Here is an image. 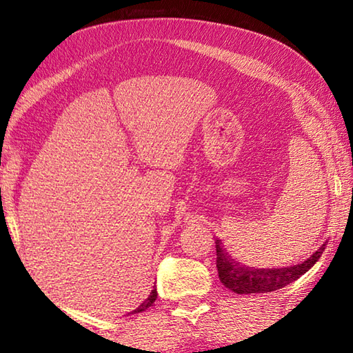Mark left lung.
Here are the masks:
<instances>
[{
	"mask_svg": "<svg viewBox=\"0 0 353 353\" xmlns=\"http://www.w3.org/2000/svg\"><path fill=\"white\" fill-rule=\"evenodd\" d=\"M216 270H219L220 281L236 294H260L272 292L276 289L288 286L296 281L303 273L308 272L321 257L326 244H323L312 257L303 260L302 263L288 268H250L239 265L230 259V255L221 248V243L216 239Z\"/></svg>",
	"mask_w": 353,
	"mask_h": 353,
	"instance_id": "8db88e82",
	"label": "left lung"
}]
</instances>
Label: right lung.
Segmentation results:
<instances>
[{"mask_svg": "<svg viewBox=\"0 0 353 353\" xmlns=\"http://www.w3.org/2000/svg\"><path fill=\"white\" fill-rule=\"evenodd\" d=\"M156 299H157V289H156V286H154V289H152V291H151V294H149V296H148L146 301H144V302L141 303V305H139V307L137 308V310H133L132 313H139V312H144V310H146V308H149V307L152 305L154 302H156Z\"/></svg>", "mask_w": 353, "mask_h": 353, "instance_id": "add662e5", "label": "right lung"}]
</instances>
